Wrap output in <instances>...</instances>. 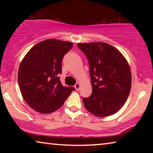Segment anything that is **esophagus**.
<instances>
[{
    "instance_id": "1",
    "label": "esophagus",
    "mask_w": 153,
    "mask_h": 153,
    "mask_svg": "<svg viewBox=\"0 0 153 153\" xmlns=\"http://www.w3.org/2000/svg\"><path fill=\"white\" fill-rule=\"evenodd\" d=\"M75 88L77 90V91H79L80 90V84L79 83H77V84L75 85Z\"/></svg>"
}]
</instances>
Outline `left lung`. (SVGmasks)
<instances>
[{
  "mask_svg": "<svg viewBox=\"0 0 153 153\" xmlns=\"http://www.w3.org/2000/svg\"><path fill=\"white\" fill-rule=\"evenodd\" d=\"M89 62L92 93L84 107L98 117L112 115L125 104L131 90L130 67L117 48L105 42L78 43Z\"/></svg>",
  "mask_w": 153,
  "mask_h": 153,
  "instance_id": "1",
  "label": "left lung"
}]
</instances>
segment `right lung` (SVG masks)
<instances>
[{
	"label": "right lung",
	"instance_id": "obj_1",
	"mask_svg": "<svg viewBox=\"0 0 153 153\" xmlns=\"http://www.w3.org/2000/svg\"><path fill=\"white\" fill-rule=\"evenodd\" d=\"M73 47L69 41L47 39L36 44L21 62L18 84L25 101L33 110L43 114L62 107L74 88L61 84L63 56Z\"/></svg>",
	"mask_w": 153,
	"mask_h": 153
}]
</instances>
